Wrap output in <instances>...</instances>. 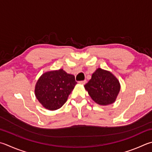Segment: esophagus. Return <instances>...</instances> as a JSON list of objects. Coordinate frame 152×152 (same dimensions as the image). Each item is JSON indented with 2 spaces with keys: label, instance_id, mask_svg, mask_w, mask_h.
Segmentation results:
<instances>
[{
  "label": "esophagus",
  "instance_id": "obj_1",
  "mask_svg": "<svg viewBox=\"0 0 152 152\" xmlns=\"http://www.w3.org/2000/svg\"><path fill=\"white\" fill-rule=\"evenodd\" d=\"M79 84H82V85H84L86 83V80H83V81H80L79 82H78Z\"/></svg>",
  "mask_w": 152,
  "mask_h": 152
}]
</instances>
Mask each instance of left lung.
Wrapping results in <instances>:
<instances>
[{
  "mask_svg": "<svg viewBox=\"0 0 152 152\" xmlns=\"http://www.w3.org/2000/svg\"><path fill=\"white\" fill-rule=\"evenodd\" d=\"M84 88L96 103L107 106L116 100L120 90V84L112 72L98 68Z\"/></svg>",
  "mask_w": 152,
  "mask_h": 152,
  "instance_id": "obj_1",
  "label": "left lung"
}]
</instances>
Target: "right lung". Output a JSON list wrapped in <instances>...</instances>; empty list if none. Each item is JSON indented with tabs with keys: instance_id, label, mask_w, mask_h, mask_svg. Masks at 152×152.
<instances>
[{
	"instance_id": "add662e5",
	"label": "right lung",
	"mask_w": 152,
	"mask_h": 152,
	"mask_svg": "<svg viewBox=\"0 0 152 152\" xmlns=\"http://www.w3.org/2000/svg\"><path fill=\"white\" fill-rule=\"evenodd\" d=\"M76 84L74 76L63 69L46 72L35 85L36 98L46 109L56 110L66 103Z\"/></svg>"
}]
</instances>
